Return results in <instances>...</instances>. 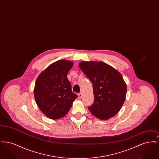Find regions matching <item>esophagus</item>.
<instances>
[{
  "label": "esophagus",
  "instance_id": "obj_1",
  "mask_svg": "<svg viewBox=\"0 0 159 159\" xmlns=\"http://www.w3.org/2000/svg\"><path fill=\"white\" fill-rule=\"evenodd\" d=\"M82 93H79L78 94V98L80 99L82 98Z\"/></svg>",
  "mask_w": 159,
  "mask_h": 159
}]
</instances>
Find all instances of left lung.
Segmentation results:
<instances>
[{"label":"left lung","mask_w":159,"mask_h":159,"mask_svg":"<svg viewBox=\"0 0 159 159\" xmlns=\"http://www.w3.org/2000/svg\"><path fill=\"white\" fill-rule=\"evenodd\" d=\"M79 66L93 86L94 101L89 110L101 120L114 117L120 110L127 92L120 73L102 61H82Z\"/></svg>","instance_id":"left-lung-1"}]
</instances>
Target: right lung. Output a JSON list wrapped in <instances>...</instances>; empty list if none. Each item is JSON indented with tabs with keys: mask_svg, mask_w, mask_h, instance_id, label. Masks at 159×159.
Here are the masks:
<instances>
[{
	"mask_svg": "<svg viewBox=\"0 0 159 159\" xmlns=\"http://www.w3.org/2000/svg\"><path fill=\"white\" fill-rule=\"evenodd\" d=\"M73 62L57 61L49 65L38 76L34 97L40 111L48 118L56 120L68 113L77 95L71 90L67 74Z\"/></svg>",
	"mask_w": 159,
	"mask_h": 159,
	"instance_id": "obj_1",
	"label": "right lung"
}]
</instances>
